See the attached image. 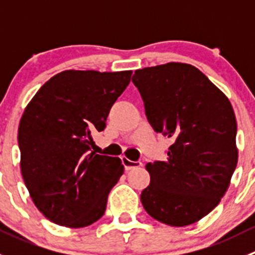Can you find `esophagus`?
Returning a JSON list of instances; mask_svg holds the SVG:
<instances>
[{
    "mask_svg": "<svg viewBox=\"0 0 255 255\" xmlns=\"http://www.w3.org/2000/svg\"><path fill=\"white\" fill-rule=\"evenodd\" d=\"M122 163H123V166H125L126 171H129L132 170V169L139 168V166L142 165L140 161H133V160H129L128 158H122Z\"/></svg>",
    "mask_w": 255,
    "mask_h": 255,
    "instance_id": "1",
    "label": "esophagus"
}]
</instances>
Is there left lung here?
<instances>
[{
  "instance_id": "1",
  "label": "left lung",
  "mask_w": 255,
  "mask_h": 255,
  "mask_svg": "<svg viewBox=\"0 0 255 255\" xmlns=\"http://www.w3.org/2000/svg\"><path fill=\"white\" fill-rule=\"evenodd\" d=\"M132 81L153 129L173 140L165 161L146 164L150 184L140 195L144 210L165 225H192L220 204L237 166L230 100L190 64L135 70Z\"/></svg>"
}]
</instances>
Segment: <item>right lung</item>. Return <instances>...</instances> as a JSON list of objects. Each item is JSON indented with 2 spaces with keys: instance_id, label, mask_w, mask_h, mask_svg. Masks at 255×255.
<instances>
[{
  "instance_id": "add662e5",
  "label": "right lung",
  "mask_w": 255,
  "mask_h": 255,
  "mask_svg": "<svg viewBox=\"0 0 255 255\" xmlns=\"http://www.w3.org/2000/svg\"><path fill=\"white\" fill-rule=\"evenodd\" d=\"M132 71L66 70L45 82L18 128L20 171L38 210L51 222L80 228L104 216L123 174L120 158L91 151Z\"/></svg>"
}]
</instances>
